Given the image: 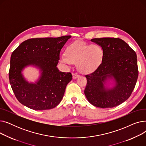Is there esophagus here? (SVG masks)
Masks as SVG:
<instances>
[{
    "label": "esophagus",
    "instance_id": "34e87169",
    "mask_svg": "<svg viewBox=\"0 0 146 146\" xmlns=\"http://www.w3.org/2000/svg\"><path fill=\"white\" fill-rule=\"evenodd\" d=\"M79 77V75L76 74V73H73V78L74 79H76L77 78H78Z\"/></svg>",
    "mask_w": 146,
    "mask_h": 146
}]
</instances>
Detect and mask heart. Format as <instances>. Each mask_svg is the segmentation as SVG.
I'll use <instances>...</instances> for the list:
<instances>
[{"mask_svg": "<svg viewBox=\"0 0 146 146\" xmlns=\"http://www.w3.org/2000/svg\"><path fill=\"white\" fill-rule=\"evenodd\" d=\"M104 50L99 45H89L76 41L67 48L66 54L60 56L61 62L67 65L77 64L78 70L83 74L95 72L102 63Z\"/></svg>", "mask_w": 146, "mask_h": 146, "instance_id": "b5f03b06", "label": "heart"}]
</instances>
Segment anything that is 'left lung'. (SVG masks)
Returning <instances> with one entry per match:
<instances>
[{
  "label": "left lung",
  "instance_id": "left-lung-1",
  "mask_svg": "<svg viewBox=\"0 0 146 146\" xmlns=\"http://www.w3.org/2000/svg\"><path fill=\"white\" fill-rule=\"evenodd\" d=\"M104 50L102 63L86 75L85 95L92 105L112 108L125 102L131 95L138 78L135 52L118 38H94L90 40Z\"/></svg>",
  "mask_w": 146,
  "mask_h": 146
}]
</instances>
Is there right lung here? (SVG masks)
Returning <instances> with one entry per match:
<instances>
[{"instance_id": "add662e5", "label": "right lung", "mask_w": 146, "mask_h": 146, "mask_svg": "<svg viewBox=\"0 0 146 146\" xmlns=\"http://www.w3.org/2000/svg\"><path fill=\"white\" fill-rule=\"evenodd\" d=\"M71 36L29 39L12 53L9 82L21 104L37 111L50 110L60 104L72 74L60 72L57 66L60 51ZM29 66L39 70V77L34 82H29L23 74Z\"/></svg>"}]
</instances>
